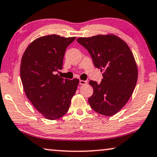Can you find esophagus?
<instances>
[{
	"mask_svg": "<svg viewBox=\"0 0 157 157\" xmlns=\"http://www.w3.org/2000/svg\"><path fill=\"white\" fill-rule=\"evenodd\" d=\"M86 83H87V81L79 80V85H86Z\"/></svg>",
	"mask_w": 157,
	"mask_h": 157,
	"instance_id": "34e87169",
	"label": "esophagus"
}]
</instances>
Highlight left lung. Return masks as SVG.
I'll list each match as a JSON object with an SVG mask.
<instances>
[{
    "label": "left lung",
    "instance_id": "1",
    "mask_svg": "<svg viewBox=\"0 0 157 157\" xmlns=\"http://www.w3.org/2000/svg\"><path fill=\"white\" fill-rule=\"evenodd\" d=\"M77 41L88 51L94 66L103 71L101 82H89L94 90L89 104L98 113L113 116L126 104L136 85L138 72L132 51L113 34L80 37Z\"/></svg>",
    "mask_w": 157,
    "mask_h": 157
}]
</instances>
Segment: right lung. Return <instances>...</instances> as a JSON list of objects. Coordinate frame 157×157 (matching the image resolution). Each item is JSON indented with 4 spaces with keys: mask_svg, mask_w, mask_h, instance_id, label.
<instances>
[{
    "mask_svg": "<svg viewBox=\"0 0 157 157\" xmlns=\"http://www.w3.org/2000/svg\"><path fill=\"white\" fill-rule=\"evenodd\" d=\"M75 37L52 34L35 39L22 56L20 78L25 94L33 106L48 120L61 118L68 111L76 92L78 79L60 78L67 48Z\"/></svg>",
    "mask_w": 157,
    "mask_h": 157,
    "instance_id": "right-lung-1",
    "label": "right lung"
}]
</instances>
